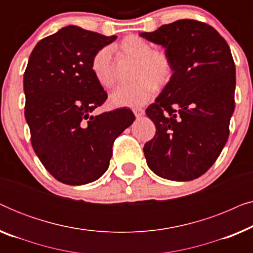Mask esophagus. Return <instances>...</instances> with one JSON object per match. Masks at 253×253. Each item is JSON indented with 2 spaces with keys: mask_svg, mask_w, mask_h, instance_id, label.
<instances>
[{
  "mask_svg": "<svg viewBox=\"0 0 253 253\" xmlns=\"http://www.w3.org/2000/svg\"><path fill=\"white\" fill-rule=\"evenodd\" d=\"M132 112H133L134 116H136V117H140V116H143L144 114H145L144 109H141V108H134Z\"/></svg>",
  "mask_w": 253,
  "mask_h": 253,
  "instance_id": "34e87169",
  "label": "esophagus"
}]
</instances>
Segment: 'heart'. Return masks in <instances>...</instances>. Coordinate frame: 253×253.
Segmentation results:
<instances>
[{
	"label": "heart",
	"mask_w": 253,
	"mask_h": 253,
	"mask_svg": "<svg viewBox=\"0 0 253 253\" xmlns=\"http://www.w3.org/2000/svg\"><path fill=\"white\" fill-rule=\"evenodd\" d=\"M116 49L124 56L136 60L132 78L136 81L117 87L110 94V103L115 107H139L146 103L155 92V86L164 87L172 77L170 57L164 50L153 49L147 40L138 36H129L121 41ZM93 77L100 86L113 87L115 84L112 50L100 48L93 54L89 63Z\"/></svg>",
	"instance_id": "1"
}]
</instances>
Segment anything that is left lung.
I'll return each instance as SVG.
<instances>
[{"label": "left lung", "instance_id": "left-lung-1", "mask_svg": "<svg viewBox=\"0 0 253 253\" xmlns=\"http://www.w3.org/2000/svg\"><path fill=\"white\" fill-rule=\"evenodd\" d=\"M140 37L161 44L172 77L146 109L157 127L145 144L147 166L170 181H192L212 167L227 143L236 71L230 48L212 26L176 20Z\"/></svg>", "mask_w": 253, "mask_h": 253}]
</instances>
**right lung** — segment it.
<instances>
[{
	"label": "right lung",
	"mask_w": 253,
	"mask_h": 253,
	"mask_svg": "<svg viewBox=\"0 0 253 253\" xmlns=\"http://www.w3.org/2000/svg\"><path fill=\"white\" fill-rule=\"evenodd\" d=\"M116 38L69 25L40 40L30 55L24 93L31 143L44 168L64 184L101 177L114 140L134 121L126 108L92 115L107 93L89 70L91 58Z\"/></svg>",
	"instance_id": "obj_1"
}]
</instances>
